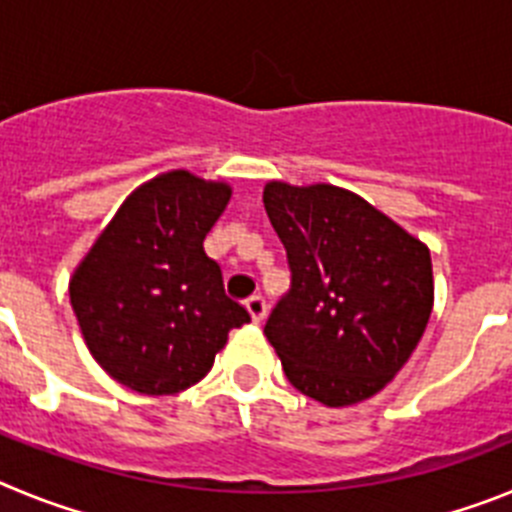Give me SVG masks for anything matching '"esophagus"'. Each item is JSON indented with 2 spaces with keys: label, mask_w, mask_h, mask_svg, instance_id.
<instances>
[{
  "label": "esophagus",
  "mask_w": 512,
  "mask_h": 512,
  "mask_svg": "<svg viewBox=\"0 0 512 512\" xmlns=\"http://www.w3.org/2000/svg\"><path fill=\"white\" fill-rule=\"evenodd\" d=\"M246 310L251 312L253 323H261V320L266 318V302H264V297H261V295L248 297V300H246Z\"/></svg>",
  "instance_id": "1"
}]
</instances>
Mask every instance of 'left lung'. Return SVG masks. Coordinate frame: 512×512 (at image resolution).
I'll use <instances>...</instances> for the list:
<instances>
[{
  "mask_svg": "<svg viewBox=\"0 0 512 512\" xmlns=\"http://www.w3.org/2000/svg\"><path fill=\"white\" fill-rule=\"evenodd\" d=\"M264 207L292 289L266 338L302 395L348 408L408 364L433 310L431 251L364 197L333 184L269 182Z\"/></svg>",
  "mask_w": 512,
  "mask_h": 512,
  "instance_id": "1",
  "label": "left lung"
}]
</instances>
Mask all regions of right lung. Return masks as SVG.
<instances>
[{"mask_svg":"<svg viewBox=\"0 0 512 512\" xmlns=\"http://www.w3.org/2000/svg\"><path fill=\"white\" fill-rule=\"evenodd\" d=\"M233 187L187 169L128 194L69 279L81 336L104 372L140 395L200 382L228 333L251 320L202 248Z\"/></svg>","mask_w":512,"mask_h":512,"instance_id":"obj_1","label":"right lung"}]
</instances>
